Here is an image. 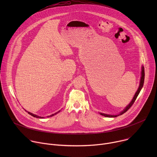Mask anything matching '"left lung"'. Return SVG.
Returning a JSON list of instances; mask_svg holds the SVG:
<instances>
[{
  "mask_svg": "<svg viewBox=\"0 0 157 157\" xmlns=\"http://www.w3.org/2000/svg\"><path fill=\"white\" fill-rule=\"evenodd\" d=\"M144 79H145V70H144V67L142 66V72H141V78H140V85H139V88H138V89H137V92L136 93L135 95H134V96H133V98L132 101L130 102V104H129L122 112H121L120 114H117V115H110V114H105L101 113H99V114H100L101 115L104 116V117H117V116H121V115L123 114L124 113H125V112H127V111L130 108V107L133 105V104L134 103V102L136 101V99H137L138 95L139 94V93H140V91H141V89H142V87H143V86H144Z\"/></svg>",
  "mask_w": 157,
  "mask_h": 157,
  "instance_id": "1",
  "label": "left lung"
}]
</instances>
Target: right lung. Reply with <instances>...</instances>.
<instances>
[{"label": "right lung", "mask_w": 157, "mask_h": 157, "mask_svg": "<svg viewBox=\"0 0 157 157\" xmlns=\"http://www.w3.org/2000/svg\"><path fill=\"white\" fill-rule=\"evenodd\" d=\"M26 111V110H25ZM60 110H59L58 112H57V113H55V114H53L52 115H51V116H48L47 117H52V116H53L54 115H55V114H56L57 113H58L59 112ZM27 113L30 114V115H31L32 116H33V117H36V118H40V119H43V118H44V117H40V116H37V115H35V114H32V113H30V112H27Z\"/></svg>", "instance_id": "add662e5"}]
</instances>
